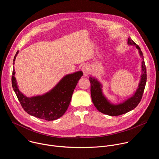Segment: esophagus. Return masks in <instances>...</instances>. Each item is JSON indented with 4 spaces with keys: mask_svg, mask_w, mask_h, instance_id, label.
Here are the masks:
<instances>
[{
    "mask_svg": "<svg viewBox=\"0 0 159 159\" xmlns=\"http://www.w3.org/2000/svg\"><path fill=\"white\" fill-rule=\"evenodd\" d=\"M82 71H83V73H84V75L85 77L88 76L89 73H90V71L89 66L88 65H85L82 66Z\"/></svg>",
    "mask_w": 159,
    "mask_h": 159,
    "instance_id": "1",
    "label": "esophagus"
}]
</instances>
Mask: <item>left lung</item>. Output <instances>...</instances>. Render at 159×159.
<instances>
[{"instance_id":"obj_1","label":"left lung","mask_w":159,"mask_h":159,"mask_svg":"<svg viewBox=\"0 0 159 159\" xmlns=\"http://www.w3.org/2000/svg\"><path fill=\"white\" fill-rule=\"evenodd\" d=\"M128 44L129 45H132V46H135L136 48L139 50V53L143 59L142 63V75L141 76L140 82L137 91L135 92L132 97L118 104H111L103 95L101 83L94 78L91 77L89 78L90 82V94H91V98L94 105L99 112L109 116H112L121 115L134 109L140 103L144 92L147 82V70L143 57V53L139 45L136 44L131 38L128 39Z\"/></svg>"}]
</instances>
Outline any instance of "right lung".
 <instances>
[{"mask_svg":"<svg viewBox=\"0 0 159 159\" xmlns=\"http://www.w3.org/2000/svg\"><path fill=\"white\" fill-rule=\"evenodd\" d=\"M18 52L17 51L14 56L13 64ZM14 75L15 70L13 69L12 86L22 107L31 116L47 121H53L64 115L70 104L74 90L83 73L79 71L66 75L50 92L42 96L31 98H27L19 91Z\"/></svg>","mask_w":159,"mask_h":159,"instance_id":"add662e5","label":"right lung"}]
</instances>
